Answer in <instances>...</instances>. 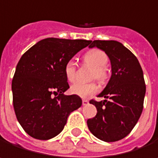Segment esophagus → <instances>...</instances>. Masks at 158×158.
I'll list each match as a JSON object with an SVG mask.
<instances>
[{
  "label": "esophagus",
  "instance_id": "34e87169",
  "mask_svg": "<svg viewBox=\"0 0 158 158\" xmlns=\"http://www.w3.org/2000/svg\"><path fill=\"white\" fill-rule=\"evenodd\" d=\"M82 104H83V105H87V104H89V101H88V100L83 99V100H82Z\"/></svg>",
  "mask_w": 158,
  "mask_h": 158
}]
</instances>
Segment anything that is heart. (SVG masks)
I'll return each instance as SVG.
<instances>
[{
    "label": "heart",
    "instance_id": "b5f03b06",
    "mask_svg": "<svg viewBox=\"0 0 158 158\" xmlns=\"http://www.w3.org/2000/svg\"><path fill=\"white\" fill-rule=\"evenodd\" d=\"M84 61L93 67V72H92V77L96 78L99 81H105L108 73L105 66L107 65L109 59L107 55L99 49H93L89 52H87L84 56H83ZM64 73L66 76V79L69 81L72 82L76 79V63L74 60L69 59L66 62L64 66ZM99 90V86L94 83H81L77 82L73 84L70 87V92L74 95L79 96L81 98H87Z\"/></svg>",
    "mask_w": 158,
    "mask_h": 158
}]
</instances>
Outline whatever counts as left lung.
Returning a JSON list of instances; mask_svg holds the SVG:
<instances>
[{
    "label": "left lung",
    "mask_w": 158,
    "mask_h": 158,
    "mask_svg": "<svg viewBox=\"0 0 158 158\" xmlns=\"http://www.w3.org/2000/svg\"><path fill=\"white\" fill-rule=\"evenodd\" d=\"M100 48L109 56L111 76L99 94L104 101L91 100L97 114L87 121L91 134L104 142H116L127 136L138 122L143 107L145 84L136 56L122 43L94 40L89 48Z\"/></svg>",
    "instance_id": "8db88e82"
}]
</instances>
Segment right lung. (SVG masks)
Wrapping results in <instances>:
<instances>
[{"instance_id": "1", "label": "right lung", "mask_w": 158, "mask_h": 158, "mask_svg": "<svg viewBox=\"0 0 158 158\" xmlns=\"http://www.w3.org/2000/svg\"><path fill=\"white\" fill-rule=\"evenodd\" d=\"M90 41L49 37L37 42L20 58L12 81L13 103L23 129L33 138L48 140L64 129L70 112L82 104L69 88L66 62Z\"/></svg>"}]
</instances>
